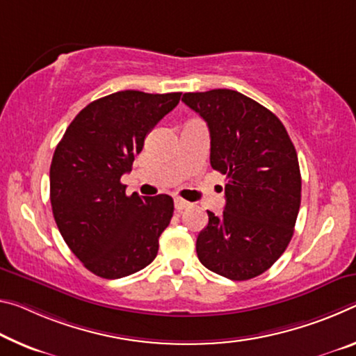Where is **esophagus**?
<instances>
[{
    "instance_id": "1",
    "label": "esophagus",
    "mask_w": 356,
    "mask_h": 356,
    "mask_svg": "<svg viewBox=\"0 0 356 356\" xmlns=\"http://www.w3.org/2000/svg\"><path fill=\"white\" fill-rule=\"evenodd\" d=\"M174 206H176L177 211H184V209H187L190 206V202L177 196V198H174Z\"/></svg>"
}]
</instances>
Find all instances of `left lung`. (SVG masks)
<instances>
[{
    "label": "left lung",
    "mask_w": 356,
    "mask_h": 356,
    "mask_svg": "<svg viewBox=\"0 0 356 356\" xmlns=\"http://www.w3.org/2000/svg\"><path fill=\"white\" fill-rule=\"evenodd\" d=\"M211 133V166L227 176L222 216L196 239L200 261L231 280L268 270L290 244L301 204L298 155L273 112L228 88L184 93Z\"/></svg>",
    "instance_id": "8db88e82"
}]
</instances>
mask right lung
Returning <instances> with one entry per match:
<instances>
[{"label":"right lung","instance_id":"obj_1","mask_svg":"<svg viewBox=\"0 0 356 356\" xmlns=\"http://www.w3.org/2000/svg\"><path fill=\"white\" fill-rule=\"evenodd\" d=\"M180 95H107L83 107L56 145L50 165L54 218L71 252L99 277H127L156 257L174 201L168 195L128 196L120 177Z\"/></svg>","mask_w":356,"mask_h":356}]
</instances>
